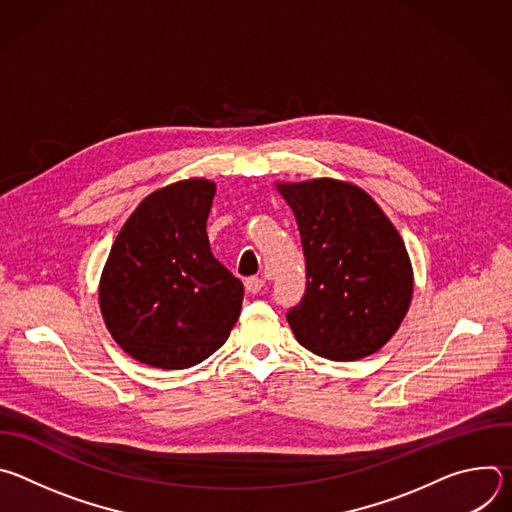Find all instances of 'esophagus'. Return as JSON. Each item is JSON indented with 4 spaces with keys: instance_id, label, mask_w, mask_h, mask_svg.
<instances>
[{
    "instance_id": "obj_1",
    "label": "esophagus",
    "mask_w": 512,
    "mask_h": 512,
    "mask_svg": "<svg viewBox=\"0 0 512 512\" xmlns=\"http://www.w3.org/2000/svg\"><path fill=\"white\" fill-rule=\"evenodd\" d=\"M265 287V279L263 277H247L245 279V289L249 294H259V291Z\"/></svg>"
}]
</instances>
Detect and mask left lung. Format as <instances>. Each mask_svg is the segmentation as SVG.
Here are the masks:
<instances>
[{
  "label": "left lung",
  "instance_id": "8db88e82",
  "mask_svg": "<svg viewBox=\"0 0 512 512\" xmlns=\"http://www.w3.org/2000/svg\"><path fill=\"white\" fill-rule=\"evenodd\" d=\"M275 188L296 214L306 257V294L287 312L291 332L328 360L375 354L399 330L413 296L401 235L350 182L316 178Z\"/></svg>",
  "mask_w": 512,
  "mask_h": 512
}]
</instances>
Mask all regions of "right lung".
Here are the masks:
<instances>
[{"label":"right lung","mask_w":512,"mask_h":512,"mask_svg":"<svg viewBox=\"0 0 512 512\" xmlns=\"http://www.w3.org/2000/svg\"><path fill=\"white\" fill-rule=\"evenodd\" d=\"M216 184L188 178L145 196L121 227L99 281L113 340L154 369L180 371L221 348L239 320L243 283L210 251Z\"/></svg>","instance_id":"1"}]
</instances>
